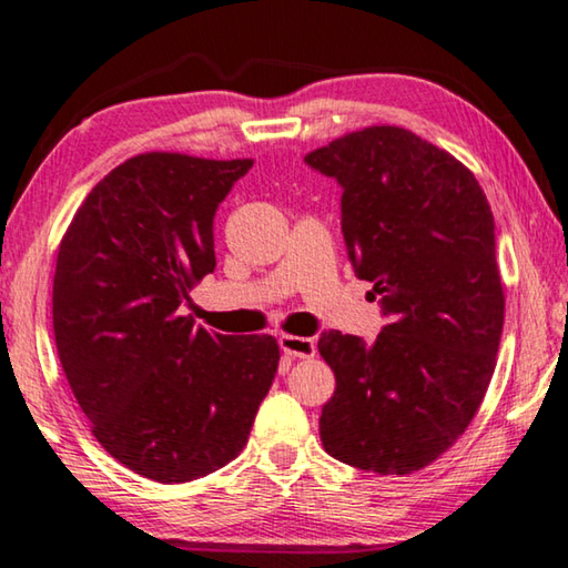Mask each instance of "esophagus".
I'll return each instance as SVG.
<instances>
[{
  "mask_svg": "<svg viewBox=\"0 0 568 568\" xmlns=\"http://www.w3.org/2000/svg\"><path fill=\"white\" fill-rule=\"evenodd\" d=\"M283 353L293 355V358H313L315 355V341L303 338V335H281Z\"/></svg>",
  "mask_w": 568,
  "mask_h": 568,
  "instance_id": "esophagus-1",
  "label": "esophagus"
}]
</instances>
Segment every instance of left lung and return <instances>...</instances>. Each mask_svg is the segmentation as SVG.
Segmentation results:
<instances>
[{
	"label": "left lung",
	"mask_w": 568,
	"mask_h": 568,
	"mask_svg": "<svg viewBox=\"0 0 568 568\" xmlns=\"http://www.w3.org/2000/svg\"><path fill=\"white\" fill-rule=\"evenodd\" d=\"M305 162L341 182L348 257L388 315L373 343L321 335L335 373L323 448L406 476L456 444L494 376L506 295L491 205L464 162L396 124L343 134Z\"/></svg>",
	"instance_id": "8db88e82"
}]
</instances>
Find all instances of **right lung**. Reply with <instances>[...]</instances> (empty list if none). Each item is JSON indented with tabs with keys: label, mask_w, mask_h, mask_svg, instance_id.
I'll use <instances>...</instances> for the list:
<instances>
[{
	"label": "right lung",
	"mask_w": 568,
	"mask_h": 568,
	"mask_svg": "<svg viewBox=\"0 0 568 568\" xmlns=\"http://www.w3.org/2000/svg\"><path fill=\"white\" fill-rule=\"evenodd\" d=\"M253 160L145 152L104 175L57 253L52 325L92 436L158 484H187L247 444L273 386V335L195 328L180 305L215 271V210Z\"/></svg>",
	"instance_id": "right-lung-1"
}]
</instances>
